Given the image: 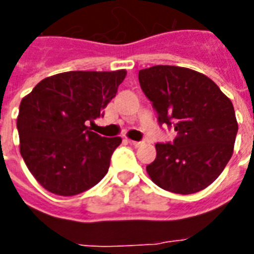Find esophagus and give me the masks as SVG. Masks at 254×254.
Wrapping results in <instances>:
<instances>
[{
	"label": "esophagus",
	"instance_id": "obj_1",
	"mask_svg": "<svg viewBox=\"0 0 254 254\" xmlns=\"http://www.w3.org/2000/svg\"><path fill=\"white\" fill-rule=\"evenodd\" d=\"M129 143L130 145H133V146L135 147H139V146H142L143 142H138V141H133V139H129Z\"/></svg>",
	"mask_w": 254,
	"mask_h": 254
}]
</instances>
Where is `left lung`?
<instances>
[{"label": "left lung", "instance_id": "obj_1", "mask_svg": "<svg viewBox=\"0 0 254 254\" xmlns=\"http://www.w3.org/2000/svg\"><path fill=\"white\" fill-rule=\"evenodd\" d=\"M143 93L158 113V123L174 127L171 143H155L157 158L146 166L161 189L181 195L208 187L233 154L236 115L232 101L203 73L177 65L141 69Z\"/></svg>", "mask_w": 254, "mask_h": 254}]
</instances>
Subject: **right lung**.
<instances>
[{"label":"right lung","mask_w":254,"mask_h":254,"mask_svg":"<svg viewBox=\"0 0 254 254\" xmlns=\"http://www.w3.org/2000/svg\"><path fill=\"white\" fill-rule=\"evenodd\" d=\"M127 76L119 71H69L39 81L19 105V151L38 183L72 196L97 185L123 139L101 137L87 123L103 116Z\"/></svg>","instance_id":"1"}]
</instances>
